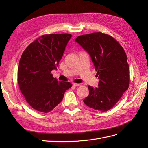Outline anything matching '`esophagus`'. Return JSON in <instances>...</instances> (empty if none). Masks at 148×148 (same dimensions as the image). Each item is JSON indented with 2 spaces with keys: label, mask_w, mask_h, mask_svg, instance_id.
<instances>
[{
  "label": "esophagus",
  "mask_w": 148,
  "mask_h": 148,
  "mask_svg": "<svg viewBox=\"0 0 148 148\" xmlns=\"http://www.w3.org/2000/svg\"><path fill=\"white\" fill-rule=\"evenodd\" d=\"M73 86H79V84H78V83H73Z\"/></svg>",
  "instance_id": "obj_1"
}]
</instances>
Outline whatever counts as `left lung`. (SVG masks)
Instances as JSON below:
<instances>
[{"instance_id": "left-lung-1", "label": "left lung", "mask_w": 148, "mask_h": 148, "mask_svg": "<svg viewBox=\"0 0 148 148\" xmlns=\"http://www.w3.org/2000/svg\"><path fill=\"white\" fill-rule=\"evenodd\" d=\"M75 41L90 56L99 79L97 88L88 86L84 103L102 112L111 109L129 87L126 53L113 37L101 32L79 36Z\"/></svg>"}]
</instances>
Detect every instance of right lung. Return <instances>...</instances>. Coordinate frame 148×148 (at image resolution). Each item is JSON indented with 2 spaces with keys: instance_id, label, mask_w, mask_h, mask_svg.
<instances>
[{
  "instance_id": "obj_1",
  "label": "right lung",
  "mask_w": 148,
  "mask_h": 148,
  "mask_svg": "<svg viewBox=\"0 0 148 148\" xmlns=\"http://www.w3.org/2000/svg\"><path fill=\"white\" fill-rule=\"evenodd\" d=\"M71 37L68 33L42 35L22 53L18 82L26 102L36 110L51 111L71 87V83L58 82L51 73L57 69Z\"/></svg>"
}]
</instances>
